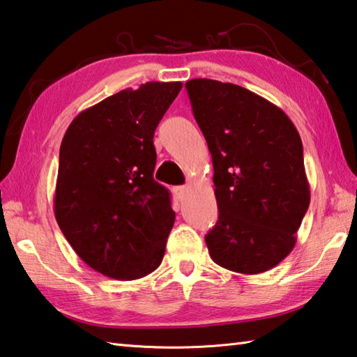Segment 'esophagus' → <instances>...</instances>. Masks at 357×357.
Returning a JSON list of instances; mask_svg holds the SVG:
<instances>
[{"instance_id": "1", "label": "esophagus", "mask_w": 357, "mask_h": 357, "mask_svg": "<svg viewBox=\"0 0 357 357\" xmlns=\"http://www.w3.org/2000/svg\"><path fill=\"white\" fill-rule=\"evenodd\" d=\"M188 192V186H177L176 188V194H177V197L181 200L185 197V194Z\"/></svg>"}]
</instances>
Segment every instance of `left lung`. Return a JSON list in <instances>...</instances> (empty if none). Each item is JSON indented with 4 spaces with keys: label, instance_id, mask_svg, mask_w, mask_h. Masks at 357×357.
<instances>
[{
    "label": "left lung",
    "instance_id": "8db88e82",
    "mask_svg": "<svg viewBox=\"0 0 357 357\" xmlns=\"http://www.w3.org/2000/svg\"><path fill=\"white\" fill-rule=\"evenodd\" d=\"M185 86L214 167L210 257L238 273L266 272L292 252L311 200L298 130L280 107L239 85L192 79Z\"/></svg>",
    "mask_w": 357,
    "mask_h": 357
}]
</instances>
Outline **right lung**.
<instances>
[{
    "mask_svg": "<svg viewBox=\"0 0 357 357\" xmlns=\"http://www.w3.org/2000/svg\"><path fill=\"white\" fill-rule=\"evenodd\" d=\"M181 82H146L105 98L73 119L60 144L54 214L85 264L138 280L165 257L176 213L153 180V133Z\"/></svg>",
    "mask_w": 357,
    "mask_h": 357,
    "instance_id": "obj_1",
    "label": "right lung"
}]
</instances>
